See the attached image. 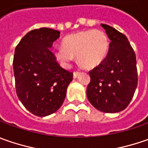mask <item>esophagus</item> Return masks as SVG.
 <instances>
[{"label": "esophagus", "instance_id": "esophagus-1", "mask_svg": "<svg viewBox=\"0 0 148 148\" xmlns=\"http://www.w3.org/2000/svg\"><path fill=\"white\" fill-rule=\"evenodd\" d=\"M80 74V71H74V73H73V77L74 78H76V77H77V76Z\"/></svg>", "mask_w": 148, "mask_h": 148}]
</instances>
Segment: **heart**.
Masks as SVG:
<instances>
[{
	"instance_id": "b5f03b06",
	"label": "heart",
	"mask_w": 148,
	"mask_h": 148,
	"mask_svg": "<svg viewBox=\"0 0 148 148\" xmlns=\"http://www.w3.org/2000/svg\"><path fill=\"white\" fill-rule=\"evenodd\" d=\"M64 47H56L54 54L63 66H69L77 57L79 64L85 68H93L105 59L109 50V39L105 32L89 29L66 37Z\"/></svg>"
}]
</instances>
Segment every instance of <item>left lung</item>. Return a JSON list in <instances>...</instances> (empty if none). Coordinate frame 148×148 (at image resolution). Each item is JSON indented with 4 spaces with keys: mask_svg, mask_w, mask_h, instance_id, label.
I'll return each instance as SVG.
<instances>
[{
    "mask_svg": "<svg viewBox=\"0 0 148 148\" xmlns=\"http://www.w3.org/2000/svg\"><path fill=\"white\" fill-rule=\"evenodd\" d=\"M101 26L110 39L105 59L89 71L86 95L98 110L117 113L126 109L138 86L136 55L127 37L114 28Z\"/></svg>",
    "mask_w": 148,
    "mask_h": 148,
    "instance_id": "8db88e82",
    "label": "left lung"
}]
</instances>
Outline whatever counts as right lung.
Wrapping results in <instances>:
<instances>
[{"label": "right lung", "mask_w": 148, "mask_h": 148, "mask_svg": "<svg viewBox=\"0 0 148 148\" xmlns=\"http://www.w3.org/2000/svg\"><path fill=\"white\" fill-rule=\"evenodd\" d=\"M60 32L40 28L26 34L14 50L13 59L18 98L34 115L44 117L62 106L73 72L62 68L52 52Z\"/></svg>", "instance_id": "right-lung-1"}]
</instances>
